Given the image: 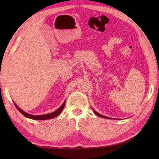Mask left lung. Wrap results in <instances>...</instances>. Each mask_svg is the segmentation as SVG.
<instances>
[{
    "label": "left lung",
    "mask_w": 159,
    "mask_h": 159,
    "mask_svg": "<svg viewBox=\"0 0 159 159\" xmlns=\"http://www.w3.org/2000/svg\"><path fill=\"white\" fill-rule=\"evenodd\" d=\"M93 111H94V113H95L98 116H99V117H104V118H108V119H111V118H109V117H106V116H102V115H100V114H99V113H98L97 112H96L95 111L93 110Z\"/></svg>",
    "instance_id": "1"
}]
</instances>
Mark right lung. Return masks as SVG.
Here are the masks:
<instances>
[{
  "instance_id": "right-lung-1",
  "label": "right lung",
  "mask_w": 159,
  "mask_h": 159,
  "mask_svg": "<svg viewBox=\"0 0 159 159\" xmlns=\"http://www.w3.org/2000/svg\"><path fill=\"white\" fill-rule=\"evenodd\" d=\"M65 102L66 101L63 103V104L61 106L60 108H59L58 109L57 111H55V112H52L51 113H48V114H46V115H42V116H33V115H30L26 113L25 111H23L22 109H20V108L16 105V104L14 103L16 107L18 109V110L20 111V113H21L23 116H25L26 117H29V118H31V119L33 120H49V119H52L53 117H57L58 115L61 112L62 110L63 109V107L65 106Z\"/></svg>"
}]
</instances>
